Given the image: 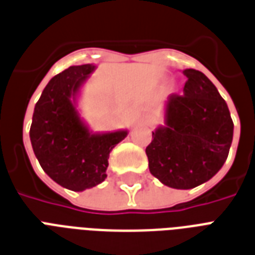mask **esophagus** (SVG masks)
Instances as JSON below:
<instances>
[{
	"mask_svg": "<svg viewBox=\"0 0 255 255\" xmlns=\"http://www.w3.org/2000/svg\"><path fill=\"white\" fill-rule=\"evenodd\" d=\"M151 122H152V120H148V123H151Z\"/></svg>",
	"mask_w": 255,
	"mask_h": 255,
	"instance_id": "obj_1",
	"label": "esophagus"
}]
</instances>
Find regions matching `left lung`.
Masks as SVG:
<instances>
[{
	"label": "left lung",
	"mask_w": 255,
	"mask_h": 255,
	"mask_svg": "<svg viewBox=\"0 0 255 255\" xmlns=\"http://www.w3.org/2000/svg\"><path fill=\"white\" fill-rule=\"evenodd\" d=\"M182 74L184 95L168 96L164 126L152 132L145 153L149 172L164 185L192 189L222 168L234 124L228 104L205 74L193 69Z\"/></svg>",
	"instance_id": "1"
}]
</instances>
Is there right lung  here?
<instances>
[{"label": "right lung", "mask_w": 255, "mask_h": 255, "mask_svg": "<svg viewBox=\"0 0 255 255\" xmlns=\"http://www.w3.org/2000/svg\"><path fill=\"white\" fill-rule=\"evenodd\" d=\"M94 65L71 66L51 79L34 107L30 141L50 178L74 192L90 189L107 177L108 157L127 129L94 133L77 110L79 90Z\"/></svg>", "instance_id": "add662e5"}]
</instances>
